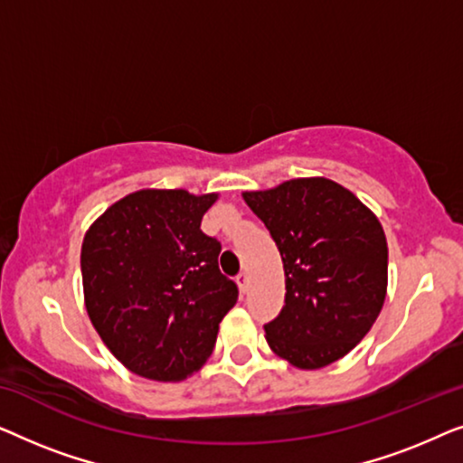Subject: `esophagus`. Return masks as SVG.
<instances>
[{"instance_id":"34e87169","label":"esophagus","mask_w":463,"mask_h":463,"mask_svg":"<svg viewBox=\"0 0 463 463\" xmlns=\"http://www.w3.org/2000/svg\"><path fill=\"white\" fill-rule=\"evenodd\" d=\"M236 282H238V287H240V290H242V293L249 290V274H246V271H240V274L236 276Z\"/></svg>"}]
</instances>
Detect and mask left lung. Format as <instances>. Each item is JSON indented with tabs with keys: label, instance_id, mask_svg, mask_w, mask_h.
I'll use <instances>...</instances> for the list:
<instances>
[{
	"label": "left lung",
	"instance_id": "obj_1",
	"mask_svg": "<svg viewBox=\"0 0 463 463\" xmlns=\"http://www.w3.org/2000/svg\"><path fill=\"white\" fill-rule=\"evenodd\" d=\"M280 250L284 307L265 325L274 354L297 369L344 358L371 331L388 288V242L375 214L331 179L244 192Z\"/></svg>",
	"mask_w": 463,
	"mask_h": 463
}]
</instances>
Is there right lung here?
<instances>
[{
	"instance_id": "add662e5",
	"label": "right lung",
	"mask_w": 463,
	"mask_h": 463,
	"mask_svg": "<svg viewBox=\"0 0 463 463\" xmlns=\"http://www.w3.org/2000/svg\"><path fill=\"white\" fill-rule=\"evenodd\" d=\"M217 194L141 189L111 204L81 244L84 299L94 328L126 369L181 382L213 354L236 306L221 274V242L200 230Z\"/></svg>"
}]
</instances>
